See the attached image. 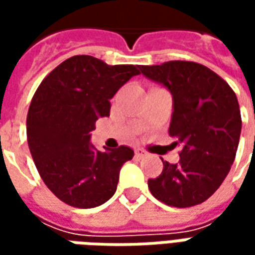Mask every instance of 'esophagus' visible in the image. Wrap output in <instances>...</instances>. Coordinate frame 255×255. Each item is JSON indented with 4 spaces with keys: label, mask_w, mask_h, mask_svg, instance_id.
I'll list each match as a JSON object with an SVG mask.
<instances>
[{
    "label": "esophagus",
    "mask_w": 255,
    "mask_h": 255,
    "mask_svg": "<svg viewBox=\"0 0 255 255\" xmlns=\"http://www.w3.org/2000/svg\"><path fill=\"white\" fill-rule=\"evenodd\" d=\"M135 155L139 157V158H143L144 155H146V151H144L143 149H140V147H136V149H135Z\"/></svg>",
    "instance_id": "esophagus-1"
}]
</instances>
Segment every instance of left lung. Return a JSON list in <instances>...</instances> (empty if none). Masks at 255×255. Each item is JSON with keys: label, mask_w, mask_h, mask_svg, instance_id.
I'll use <instances>...</instances> for the list:
<instances>
[{"label": "left lung", "mask_w": 255, "mask_h": 255, "mask_svg": "<svg viewBox=\"0 0 255 255\" xmlns=\"http://www.w3.org/2000/svg\"><path fill=\"white\" fill-rule=\"evenodd\" d=\"M140 72L169 90L173 112L169 135L182 146L177 164L150 179V192L161 202L188 208L206 201L221 186L235 160L242 131L241 109L224 79L201 64L169 61L142 65Z\"/></svg>", "instance_id": "1"}]
</instances>
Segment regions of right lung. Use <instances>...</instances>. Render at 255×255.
<instances>
[{"instance_id": "obj_1", "label": "right lung", "mask_w": 255, "mask_h": 255, "mask_svg": "<svg viewBox=\"0 0 255 255\" xmlns=\"http://www.w3.org/2000/svg\"><path fill=\"white\" fill-rule=\"evenodd\" d=\"M139 65H108L73 56L42 80L27 115V140L47 188L63 202L90 209L116 192L128 146L101 151L90 142L100 117L109 116L117 90L139 75Z\"/></svg>"}]
</instances>
